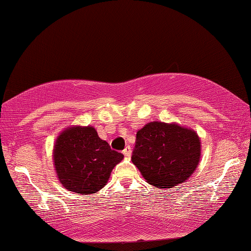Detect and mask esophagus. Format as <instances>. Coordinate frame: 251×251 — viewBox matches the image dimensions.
Returning <instances> with one entry per match:
<instances>
[{
  "instance_id": "obj_1",
  "label": "esophagus",
  "mask_w": 251,
  "mask_h": 251,
  "mask_svg": "<svg viewBox=\"0 0 251 251\" xmlns=\"http://www.w3.org/2000/svg\"><path fill=\"white\" fill-rule=\"evenodd\" d=\"M123 153H124L126 156H130V154H132V149H130L129 145H127V147L124 149V151H123Z\"/></svg>"
}]
</instances>
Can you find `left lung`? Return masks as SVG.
I'll use <instances>...</instances> for the list:
<instances>
[{"instance_id":"8db88e82","label":"left lung","mask_w":251,"mask_h":251,"mask_svg":"<svg viewBox=\"0 0 251 251\" xmlns=\"http://www.w3.org/2000/svg\"><path fill=\"white\" fill-rule=\"evenodd\" d=\"M200 159L201 140L187 127L152 122L136 133L132 162L158 188H173L186 181Z\"/></svg>"}]
</instances>
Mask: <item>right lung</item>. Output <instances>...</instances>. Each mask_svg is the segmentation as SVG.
Here are the masks:
<instances>
[{"label": "right lung", "instance_id": "right-lung-1", "mask_svg": "<svg viewBox=\"0 0 251 251\" xmlns=\"http://www.w3.org/2000/svg\"><path fill=\"white\" fill-rule=\"evenodd\" d=\"M54 163L57 177L69 190L95 194L107 184L116 164L124 158L98 136L91 126L67 127L56 138Z\"/></svg>", "mask_w": 251, "mask_h": 251}]
</instances>
